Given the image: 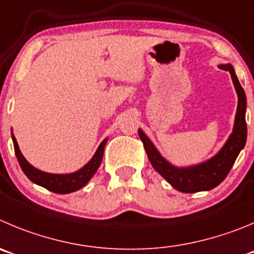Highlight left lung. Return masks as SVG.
I'll return each mask as SVG.
<instances>
[{
	"mask_svg": "<svg viewBox=\"0 0 254 254\" xmlns=\"http://www.w3.org/2000/svg\"><path fill=\"white\" fill-rule=\"evenodd\" d=\"M219 68L229 71L231 73L237 95H238V106H237L233 131L229 135L228 140L226 141L223 148L213 158L193 167H174L165 158H163L162 154L154 146L150 139L144 134L143 130L139 129L138 131L139 138L143 141L144 148L154 169L159 173L173 188L183 193L210 190L219 186L228 175L237 156L241 153L242 149L245 148L246 140H247V124H246L247 99H246L245 90L239 84L238 77L231 64L219 65Z\"/></svg>",
	"mask_w": 254,
	"mask_h": 254,
	"instance_id": "8db88e82",
	"label": "left lung"
}]
</instances>
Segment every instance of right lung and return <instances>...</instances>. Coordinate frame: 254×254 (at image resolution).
<instances>
[{"label":"right lung","instance_id":"right-lung-1","mask_svg":"<svg viewBox=\"0 0 254 254\" xmlns=\"http://www.w3.org/2000/svg\"><path fill=\"white\" fill-rule=\"evenodd\" d=\"M12 141L13 146H15V153L17 156V160L20 163L21 169L26 174V177L30 179L31 182H34L37 186H41L46 188L47 190L54 191L58 194H67L76 191L81 189L82 187L86 186L89 181L92 178V175L96 173V170L100 167L101 162H103L104 155V148L106 145L108 139H104L101 144L99 145L98 150L95 151L94 156L91 158L86 165L79 169L75 173H70V174H51V173H45L39 170L37 168L32 167L27 160L25 159V156L21 153L20 148H18L17 140H16L15 135L12 134Z\"/></svg>","mask_w":254,"mask_h":254}]
</instances>
